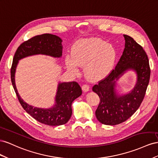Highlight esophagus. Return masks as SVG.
Here are the masks:
<instances>
[{"instance_id":"obj_1","label":"esophagus","mask_w":158,"mask_h":158,"mask_svg":"<svg viewBox=\"0 0 158 158\" xmlns=\"http://www.w3.org/2000/svg\"><path fill=\"white\" fill-rule=\"evenodd\" d=\"M82 90L84 92H88L89 91V87L88 85H83L82 86Z\"/></svg>"}]
</instances>
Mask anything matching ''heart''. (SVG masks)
<instances>
[{"instance_id": "b5f03b06", "label": "heart", "mask_w": 158, "mask_h": 158, "mask_svg": "<svg viewBox=\"0 0 158 158\" xmlns=\"http://www.w3.org/2000/svg\"><path fill=\"white\" fill-rule=\"evenodd\" d=\"M116 52L111 44L97 38L85 39L77 43L67 56L65 64L73 72H77L78 67H85L84 72L91 81H99L109 75L113 69Z\"/></svg>"}]
</instances>
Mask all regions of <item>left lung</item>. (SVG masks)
<instances>
[{
  "label": "left lung",
  "mask_w": 158,
  "mask_h": 158,
  "mask_svg": "<svg viewBox=\"0 0 158 158\" xmlns=\"http://www.w3.org/2000/svg\"><path fill=\"white\" fill-rule=\"evenodd\" d=\"M124 37V49L115 69L93 87L100 98L96 117L106 125L119 124L134 114L145 96L150 81V68L146 53L132 37L128 35ZM128 71L136 74V83L129 92L121 94L118 89V82Z\"/></svg>",
  "instance_id": "1"
}]
</instances>
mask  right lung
I'll use <instances>...</instances> for the list:
<instances>
[{"instance_id": "obj_1", "label": "right lung", "mask_w": 158, "mask_h": 158, "mask_svg": "<svg viewBox=\"0 0 158 158\" xmlns=\"http://www.w3.org/2000/svg\"><path fill=\"white\" fill-rule=\"evenodd\" d=\"M62 42L57 35L44 34L22 43L15 54L10 71L12 86L22 106L34 119L49 126H60L69 121L72 114V102L82 94L81 88L75 81L59 82L53 106L49 108L34 106L26 102L18 92L15 83L16 70L19 61L27 57L44 55L54 58L61 57Z\"/></svg>"}]
</instances>
